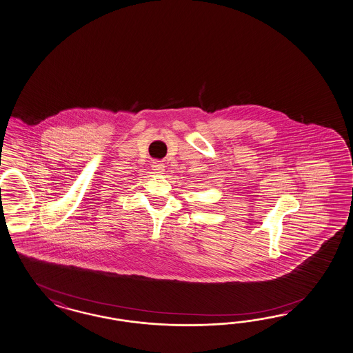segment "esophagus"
Here are the masks:
<instances>
[{
	"mask_svg": "<svg viewBox=\"0 0 353 353\" xmlns=\"http://www.w3.org/2000/svg\"><path fill=\"white\" fill-rule=\"evenodd\" d=\"M153 171H155V173H162L164 171V165L163 163H161L159 161H155L154 163H153Z\"/></svg>",
	"mask_w": 353,
	"mask_h": 353,
	"instance_id": "1",
	"label": "esophagus"
}]
</instances>
